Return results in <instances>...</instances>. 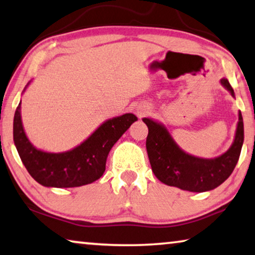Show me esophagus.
<instances>
[{"instance_id":"obj_1","label":"esophagus","mask_w":255,"mask_h":255,"mask_svg":"<svg viewBox=\"0 0 255 255\" xmlns=\"http://www.w3.org/2000/svg\"><path fill=\"white\" fill-rule=\"evenodd\" d=\"M144 113H145V109H138V110H137V116L138 117H142Z\"/></svg>"}]
</instances>
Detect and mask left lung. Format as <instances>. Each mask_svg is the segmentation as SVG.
Returning <instances> with one entry per match:
<instances>
[{
    "mask_svg": "<svg viewBox=\"0 0 255 255\" xmlns=\"http://www.w3.org/2000/svg\"><path fill=\"white\" fill-rule=\"evenodd\" d=\"M220 84L235 98L227 79L222 78ZM143 121L148 128L146 149L152 171L163 184L188 192H208L220 186L235 169L244 142L241 111H238L233 144L225 153L213 159L188 154L178 146L163 124L151 118H143Z\"/></svg>",
    "mask_w": 255,
    "mask_h": 255,
    "instance_id": "obj_1",
    "label": "left lung"
}]
</instances>
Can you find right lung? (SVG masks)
<instances>
[{
	"label": "right lung",
	"mask_w": 255,
	"mask_h": 255,
	"mask_svg": "<svg viewBox=\"0 0 255 255\" xmlns=\"http://www.w3.org/2000/svg\"><path fill=\"white\" fill-rule=\"evenodd\" d=\"M135 121V115L125 113L104 121L90 137L69 151L45 152L28 139L22 126L20 101L13 119V142L27 171L38 184L56 188L79 187L102 177L109 152Z\"/></svg>",
	"instance_id": "obj_1"
}]
</instances>
